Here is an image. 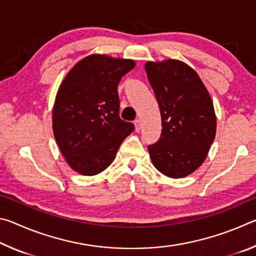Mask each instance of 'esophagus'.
I'll list each match as a JSON object with an SVG mask.
<instances>
[{"label": "esophagus", "mask_w": 256, "mask_h": 256, "mask_svg": "<svg viewBox=\"0 0 256 256\" xmlns=\"http://www.w3.org/2000/svg\"><path fill=\"white\" fill-rule=\"evenodd\" d=\"M134 125H136V131L138 132L141 130V120H136V122H134Z\"/></svg>", "instance_id": "1"}]
</instances>
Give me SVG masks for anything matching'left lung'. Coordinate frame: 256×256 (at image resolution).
Here are the masks:
<instances>
[{
	"label": "left lung",
	"instance_id": "8db88e82",
	"mask_svg": "<svg viewBox=\"0 0 256 256\" xmlns=\"http://www.w3.org/2000/svg\"><path fill=\"white\" fill-rule=\"evenodd\" d=\"M146 72L162 114V136L148 146L154 166L182 178L201 166L214 140V102L198 73L177 60L146 62Z\"/></svg>",
	"mask_w": 256,
	"mask_h": 256
}]
</instances>
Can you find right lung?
Segmentation results:
<instances>
[{"label":"right lung","instance_id":"add662e5","mask_svg":"<svg viewBox=\"0 0 256 256\" xmlns=\"http://www.w3.org/2000/svg\"><path fill=\"white\" fill-rule=\"evenodd\" d=\"M133 60L89 55L60 84L53 108V132L73 170L92 176L114 162L134 125L120 118L118 86Z\"/></svg>","mask_w":256,"mask_h":256}]
</instances>
